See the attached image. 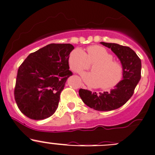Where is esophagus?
<instances>
[{
	"label": "esophagus",
	"mask_w": 155,
	"mask_h": 155,
	"mask_svg": "<svg viewBox=\"0 0 155 155\" xmlns=\"http://www.w3.org/2000/svg\"><path fill=\"white\" fill-rule=\"evenodd\" d=\"M82 87H83V88H85V86H84V85H82Z\"/></svg>",
	"instance_id": "obj_1"
}]
</instances>
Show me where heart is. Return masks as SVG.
I'll return each mask as SVG.
<instances>
[{
    "mask_svg": "<svg viewBox=\"0 0 155 155\" xmlns=\"http://www.w3.org/2000/svg\"><path fill=\"white\" fill-rule=\"evenodd\" d=\"M113 60L114 57L106 48L93 45L88 48L87 54L80 48L74 49L70 54L68 61L70 68L78 73L94 64L91 68L92 73H82V79L91 87L101 86L108 89L117 85L124 74L122 65Z\"/></svg>",
    "mask_w": 155,
    "mask_h": 155,
    "instance_id": "obj_1",
    "label": "heart"
}]
</instances>
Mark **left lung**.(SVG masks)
Masks as SVG:
<instances>
[{
  "mask_svg": "<svg viewBox=\"0 0 155 155\" xmlns=\"http://www.w3.org/2000/svg\"><path fill=\"white\" fill-rule=\"evenodd\" d=\"M117 55L122 64L123 79L110 91L97 94L80 88L79 96L89 107L99 111L116 110L125 104L133 96L136 85L141 79L142 63L136 52L127 46L115 43L101 42Z\"/></svg>",
  "mask_w": 155,
  "mask_h": 155,
  "instance_id": "1",
  "label": "left lung"
}]
</instances>
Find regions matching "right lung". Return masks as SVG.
Here are the masks:
<instances>
[{"label":"right lung","mask_w":155,"mask_h":155,"mask_svg":"<svg viewBox=\"0 0 155 155\" xmlns=\"http://www.w3.org/2000/svg\"><path fill=\"white\" fill-rule=\"evenodd\" d=\"M71 44H50L31 53L19 67L14 89L19 110L30 119L49 117L58 109L67 79Z\"/></svg>","instance_id":"1"}]
</instances>
